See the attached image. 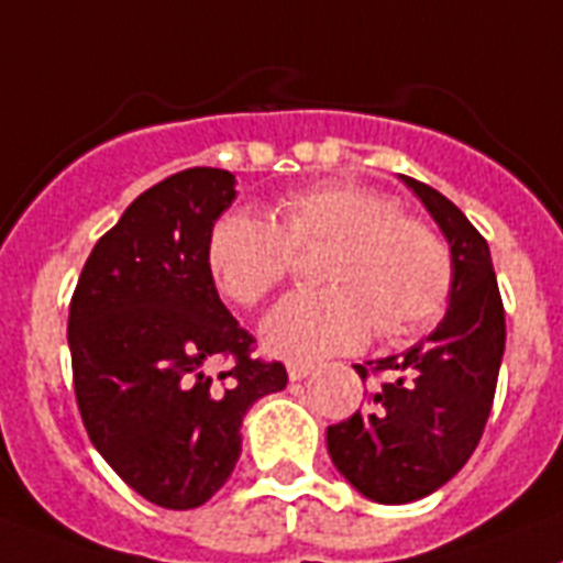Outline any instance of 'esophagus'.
<instances>
[{"label": "esophagus", "instance_id": "obj_1", "mask_svg": "<svg viewBox=\"0 0 563 563\" xmlns=\"http://www.w3.org/2000/svg\"><path fill=\"white\" fill-rule=\"evenodd\" d=\"M310 373H313V364H287V376H290V382H301V378H307Z\"/></svg>", "mask_w": 563, "mask_h": 563}]
</instances>
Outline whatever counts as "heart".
<instances>
[{
	"label": "heart",
	"mask_w": 563,
	"mask_h": 563,
	"mask_svg": "<svg viewBox=\"0 0 563 563\" xmlns=\"http://www.w3.org/2000/svg\"><path fill=\"white\" fill-rule=\"evenodd\" d=\"M333 244L321 267L328 290L292 292L262 321V341L290 362L353 353L378 333L398 339L430 324L453 287V256L430 224L401 216L387 196L324 185L278 201V224L250 210L210 230L208 264L235 305L267 299L296 264V250Z\"/></svg>",
	"instance_id": "heart-1"
}]
</instances>
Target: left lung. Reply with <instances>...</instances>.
Returning a JSON list of instances; mask_svg holds the SVG:
<instances>
[{
    "mask_svg": "<svg viewBox=\"0 0 563 563\" xmlns=\"http://www.w3.org/2000/svg\"><path fill=\"white\" fill-rule=\"evenodd\" d=\"M401 181L450 244L453 287L439 328L407 353L378 358V373L396 378L369 396L367 410L328 427L335 470L378 504L419 501L467 464L493 410L507 339L487 239L439 190L410 176ZM355 373L367 378L364 364Z\"/></svg>",
    "mask_w": 563,
    "mask_h": 563,
    "instance_id": "8db88e82",
    "label": "left lung"
}]
</instances>
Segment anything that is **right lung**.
<instances>
[{"mask_svg":"<svg viewBox=\"0 0 563 563\" xmlns=\"http://www.w3.org/2000/svg\"><path fill=\"white\" fill-rule=\"evenodd\" d=\"M235 176L190 167L144 190L96 242L70 299L74 390L93 446L119 478L165 510H194L242 455V419L285 390L282 362L253 358L208 264ZM229 369L213 379L209 367Z\"/></svg>","mask_w":563,"mask_h":563,"instance_id":"add662e5","label":"right lung"}]
</instances>
